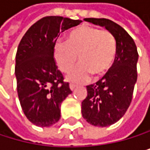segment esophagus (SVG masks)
<instances>
[{
  "label": "esophagus",
  "instance_id": "obj_1",
  "mask_svg": "<svg viewBox=\"0 0 150 150\" xmlns=\"http://www.w3.org/2000/svg\"><path fill=\"white\" fill-rule=\"evenodd\" d=\"M69 87H70V89L73 91V90H74V89L76 88V84H74V83H70V84H69Z\"/></svg>",
  "mask_w": 150,
  "mask_h": 150
}]
</instances>
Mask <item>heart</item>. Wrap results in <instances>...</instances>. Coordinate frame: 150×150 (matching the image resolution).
I'll return each instance as SVG.
<instances>
[{"instance_id":"heart-1","label":"heart","mask_w":150,"mask_h":150,"mask_svg":"<svg viewBox=\"0 0 150 150\" xmlns=\"http://www.w3.org/2000/svg\"><path fill=\"white\" fill-rule=\"evenodd\" d=\"M117 55L114 36L106 30L83 25L73 30L67 42L59 41L55 46V58L59 69L68 73L76 64L79 56L81 64L74 69L67 80L74 83L88 81L105 74L112 67Z\"/></svg>"}]
</instances>
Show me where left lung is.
Segmentation results:
<instances>
[{"label": "left lung", "mask_w": 150, "mask_h": 150, "mask_svg": "<svg viewBox=\"0 0 150 150\" xmlns=\"http://www.w3.org/2000/svg\"><path fill=\"white\" fill-rule=\"evenodd\" d=\"M85 21L104 27L115 38L117 55L112 67L95 83L86 86L87 96L82 102V114L88 123L110 126L122 118L131 103L137 82V47L128 32L108 19L86 18Z\"/></svg>", "instance_id": "obj_1"}]
</instances>
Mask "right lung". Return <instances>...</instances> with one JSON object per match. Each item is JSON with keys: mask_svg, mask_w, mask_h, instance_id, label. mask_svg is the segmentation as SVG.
<instances>
[{"mask_svg": "<svg viewBox=\"0 0 150 150\" xmlns=\"http://www.w3.org/2000/svg\"><path fill=\"white\" fill-rule=\"evenodd\" d=\"M82 22L61 16H47L22 37L16 54L17 92L28 120L39 127L57 123L62 102L72 93L57 69L54 50L58 34Z\"/></svg>", "mask_w": 150, "mask_h": 150, "instance_id": "right-lung-1", "label": "right lung"}]
</instances>
